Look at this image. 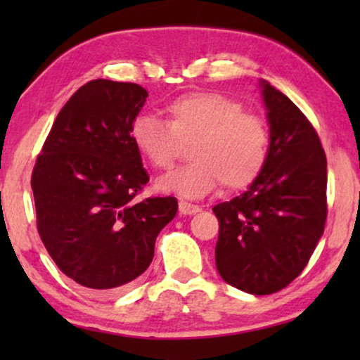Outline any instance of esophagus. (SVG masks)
Segmentation results:
<instances>
[{"label":"esophagus","mask_w":360,"mask_h":360,"mask_svg":"<svg viewBox=\"0 0 360 360\" xmlns=\"http://www.w3.org/2000/svg\"><path fill=\"white\" fill-rule=\"evenodd\" d=\"M179 210L181 214H196L200 211V206L191 205V203H188V201H180Z\"/></svg>","instance_id":"34e87169"}]
</instances>
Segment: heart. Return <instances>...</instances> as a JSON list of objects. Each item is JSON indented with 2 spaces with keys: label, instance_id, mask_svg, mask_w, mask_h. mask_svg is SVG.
<instances>
[{
  "label": "heart",
  "instance_id": "obj_1",
  "mask_svg": "<svg viewBox=\"0 0 360 360\" xmlns=\"http://www.w3.org/2000/svg\"><path fill=\"white\" fill-rule=\"evenodd\" d=\"M167 122L152 115L132 121L131 141L155 169L174 164L180 144H188V165L162 176L157 186L185 198H201L221 181L243 190L257 180L269 159L267 121L245 112L240 101L214 91L181 95L165 106Z\"/></svg>",
  "mask_w": 360,
  "mask_h": 360
}]
</instances>
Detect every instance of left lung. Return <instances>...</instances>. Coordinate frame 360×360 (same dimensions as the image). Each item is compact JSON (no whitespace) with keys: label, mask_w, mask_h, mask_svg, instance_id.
I'll return each mask as SVG.
<instances>
[{"label":"left lung","mask_w":360,"mask_h":360,"mask_svg":"<svg viewBox=\"0 0 360 360\" xmlns=\"http://www.w3.org/2000/svg\"><path fill=\"white\" fill-rule=\"evenodd\" d=\"M270 129L262 174L231 201L216 205V269L250 295L287 287L307 267L326 223V155L319 137L282 91L260 80Z\"/></svg>","instance_id":"left-lung-1"}]
</instances>
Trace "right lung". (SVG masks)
Masks as SVG:
<instances>
[{
	"label": "right lung",
	"mask_w": 360,
	"mask_h": 360,
	"mask_svg": "<svg viewBox=\"0 0 360 360\" xmlns=\"http://www.w3.org/2000/svg\"><path fill=\"white\" fill-rule=\"evenodd\" d=\"M147 96L136 83L88 82L57 115L34 165L39 236L57 267L96 295L146 272L179 210L174 196L134 200L149 174L131 126Z\"/></svg>",
	"instance_id": "add662e5"
}]
</instances>
